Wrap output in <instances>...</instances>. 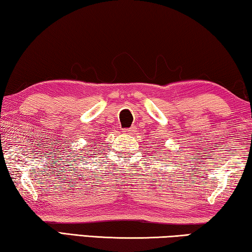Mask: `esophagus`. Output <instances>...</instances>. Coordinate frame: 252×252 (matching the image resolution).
<instances>
[{"label":"esophagus","instance_id":"esophagus-1","mask_svg":"<svg viewBox=\"0 0 252 252\" xmlns=\"http://www.w3.org/2000/svg\"><path fill=\"white\" fill-rule=\"evenodd\" d=\"M135 129H136L135 126H131V127H129V129H125V131L123 132H125L126 134H133L135 132Z\"/></svg>","mask_w":252,"mask_h":252}]
</instances>
